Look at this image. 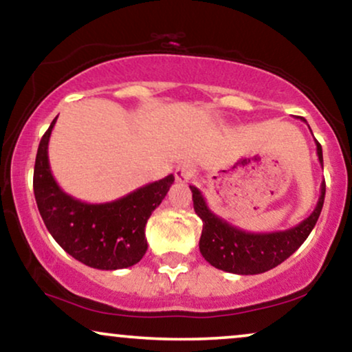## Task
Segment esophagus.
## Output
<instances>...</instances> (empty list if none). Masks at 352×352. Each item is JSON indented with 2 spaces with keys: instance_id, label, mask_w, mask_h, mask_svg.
I'll return each mask as SVG.
<instances>
[{
  "instance_id": "esophagus-1",
  "label": "esophagus",
  "mask_w": 352,
  "mask_h": 352,
  "mask_svg": "<svg viewBox=\"0 0 352 352\" xmlns=\"http://www.w3.org/2000/svg\"><path fill=\"white\" fill-rule=\"evenodd\" d=\"M175 175L177 182H187L194 176V168L192 165H189V163H182V165L176 168Z\"/></svg>"
}]
</instances>
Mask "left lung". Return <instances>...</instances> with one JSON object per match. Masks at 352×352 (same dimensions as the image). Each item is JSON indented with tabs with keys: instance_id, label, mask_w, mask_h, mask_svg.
<instances>
[{
	"instance_id": "8db88e82",
	"label": "left lung",
	"mask_w": 352,
	"mask_h": 352,
	"mask_svg": "<svg viewBox=\"0 0 352 352\" xmlns=\"http://www.w3.org/2000/svg\"><path fill=\"white\" fill-rule=\"evenodd\" d=\"M307 122L304 118H300ZM318 162L323 166L322 145L317 142ZM192 190L194 210L204 223L199 249L210 265L236 275H258L285 262L298 250L320 217L325 200V181L320 186V197L314 212L298 226L276 232H248L230 225L208 208L204 195L195 186Z\"/></svg>"
}]
</instances>
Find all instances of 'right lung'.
<instances>
[{
	"label": "right lung",
	"instance_id": "right-lung-1",
	"mask_svg": "<svg viewBox=\"0 0 352 352\" xmlns=\"http://www.w3.org/2000/svg\"><path fill=\"white\" fill-rule=\"evenodd\" d=\"M56 120L40 140L34 168V194L45 226L67 254L87 267L120 270L135 265L148 248L147 220L165 199L175 176L168 175L113 202L77 200L58 186L50 170L48 142Z\"/></svg>",
	"mask_w": 352,
	"mask_h": 352
}]
</instances>
